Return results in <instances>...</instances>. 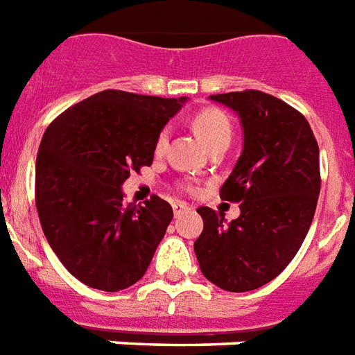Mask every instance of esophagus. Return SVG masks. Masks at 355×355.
Wrapping results in <instances>:
<instances>
[{
  "label": "esophagus",
  "mask_w": 355,
  "mask_h": 355,
  "mask_svg": "<svg viewBox=\"0 0 355 355\" xmlns=\"http://www.w3.org/2000/svg\"><path fill=\"white\" fill-rule=\"evenodd\" d=\"M186 210H189V206L186 205V202H175V205H173V211H175V217H178L180 214H182V211H186Z\"/></svg>",
  "instance_id": "1"
}]
</instances>
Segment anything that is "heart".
I'll list each match as a JSON object with an SVG mask.
<instances>
[{
	"instance_id": "heart-1",
	"label": "heart",
	"mask_w": 355,
	"mask_h": 355,
	"mask_svg": "<svg viewBox=\"0 0 355 355\" xmlns=\"http://www.w3.org/2000/svg\"><path fill=\"white\" fill-rule=\"evenodd\" d=\"M193 128L197 136H199V139L206 147H210V145L217 144V141H223V139L230 141V136H232L230 121H228V118L221 110H216V108H205L199 114H195ZM167 139H169V130L164 128L158 134L155 144V150L158 155H162L166 150Z\"/></svg>"
}]
</instances>
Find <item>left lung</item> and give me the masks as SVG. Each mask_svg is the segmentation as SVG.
<instances>
[{"instance_id": "obj_1", "label": "left lung", "mask_w": 355, "mask_h": 355, "mask_svg": "<svg viewBox=\"0 0 355 355\" xmlns=\"http://www.w3.org/2000/svg\"><path fill=\"white\" fill-rule=\"evenodd\" d=\"M237 114L243 150L221 188L241 202L239 217L200 206L205 230L193 248L202 275L225 291L269 284L295 258L313 221L320 191L319 145L302 114L258 90L210 96Z\"/></svg>"}]
</instances>
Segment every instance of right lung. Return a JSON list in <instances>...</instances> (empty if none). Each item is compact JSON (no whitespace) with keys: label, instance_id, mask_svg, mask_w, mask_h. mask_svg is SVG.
<instances>
[{"label":"right lung","instance_id":"obj_1","mask_svg":"<svg viewBox=\"0 0 355 355\" xmlns=\"http://www.w3.org/2000/svg\"><path fill=\"white\" fill-rule=\"evenodd\" d=\"M186 97L105 90L47 127L36 156V210L53 252L94 289L121 291L145 275L173 219L167 200L125 202L130 171L150 166L155 144Z\"/></svg>","mask_w":355,"mask_h":355}]
</instances>
